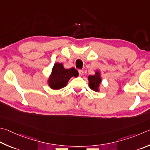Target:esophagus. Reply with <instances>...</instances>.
Wrapping results in <instances>:
<instances>
[{
  "label": "esophagus",
  "mask_w": 150,
  "mask_h": 150,
  "mask_svg": "<svg viewBox=\"0 0 150 150\" xmlns=\"http://www.w3.org/2000/svg\"><path fill=\"white\" fill-rule=\"evenodd\" d=\"M79 71V75H82L83 74V70H81V69H79L78 71Z\"/></svg>",
  "instance_id": "obj_1"
}]
</instances>
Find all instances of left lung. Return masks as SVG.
<instances>
[{
	"label": "left lung",
	"instance_id": "obj_1",
	"mask_svg": "<svg viewBox=\"0 0 150 150\" xmlns=\"http://www.w3.org/2000/svg\"><path fill=\"white\" fill-rule=\"evenodd\" d=\"M88 86L92 91L99 92L100 84L102 83V77L100 71L96 70L94 75H89L88 77Z\"/></svg>",
	"mask_w": 150,
	"mask_h": 150
}]
</instances>
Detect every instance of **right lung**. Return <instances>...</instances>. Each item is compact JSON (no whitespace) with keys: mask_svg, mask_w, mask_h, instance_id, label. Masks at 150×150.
Here are the masks:
<instances>
[{"mask_svg":"<svg viewBox=\"0 0 150 150\" xmlns=\"http://www.w3.org/2000/svg\"><path fill=\"white\" fill-rule=\"evenodd\" d=\"M79 73L74 67L65 69L64 64L55 63L47 80V83L52 90H59L66 86L69 79L73 77H77Z\"/></svg>","mask_w":150,"mask_h":150,"instance_id":"add662e5","label":"right lung"}]
</instances>
